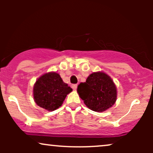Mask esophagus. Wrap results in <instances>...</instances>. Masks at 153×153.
<instances>
[{"instance_id":"esophagus-1","label":"esophagus","mask_w":153,"mask_h":153,"mask_svg":"<svg viewBox=\"0 0 153 153\" xmlns=\"http://www.w3.org/2000/svg\"><path fill=\"white\" fill-rule=\"evenodd\" d=\"M71 87H72V88L73 89V90H76L77 85H76V84H73V85H71Z\"/></svg>"}]
</instances>
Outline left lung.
<instances>
[{"mask_svg":"<svg viewBox=\"0 0 153 153\" xmlns=\"http://www.w3.org/2000/svg\"><path fill=\"white\" fill-rule=\"evenodd\" d=\"M77 91L85 106L94 111H104L117 101V91L114 82L103 72L91 73L86 81L79 84Z\"/></svg>","mask_w":153,"mask_h":153,"instance_id":"8db88e82","label":"left lung"}]
</instances>
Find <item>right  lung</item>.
Returning a JSON list of instances; mask_svg holds the SVG:
<instances>
[{"label": "right lung", "mask_w": 153, "mask_h": 153, "mask_svg": "<svg viewBox=\"0 0 153 153\" xmlns=\"http://www.w3.org/2000/svg\"><path fill=\"white\" fill-rule=\"evenodd\" d=\"M73 89L63 82L60 75L50 72L40 76L34 85L33 95L35 103L49 111L62 106L67 95Z\"/></svg>", "instance_id": "add662e5"}]
</instances>
